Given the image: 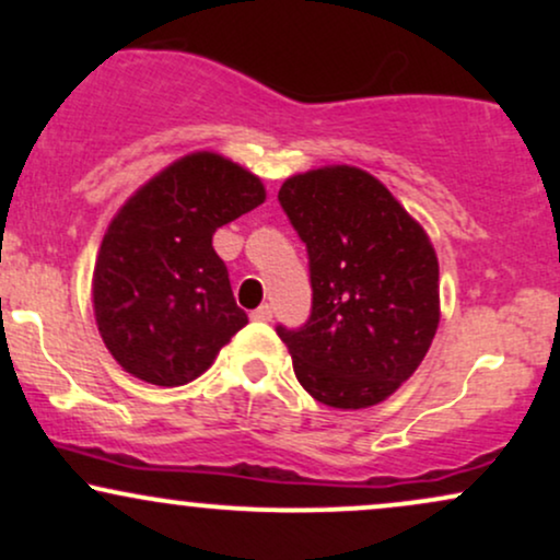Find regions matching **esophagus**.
<instances>
[{"mask_svg":"<svg viewBox=\"0 0 560 560\" xmlns=\"http://www.w3.org/2000/svg\"><path fill=\"white\" fill-rule=\"evenodd\" d=\"M253 318L255 320H271L273 318V307L266 302V305H260L258 311H253Z\"/></svg>","mask_w":560,"mask_h":560,"instance_id":"1","label":"esophagus"}]
</instances>
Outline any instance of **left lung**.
<instances>
[{
    "label": "left lung",
    "mask_w": 560,
    "mask_h": 560,
    "mask_svg": "<svg viewBox=\"0 0 560 560\" xmlns=\"http://www.w3.org/2000/svg\"><path fill=\"white\" fill-rule=\"evenodd\" d=\"M279 205L307 249L311 316L276 326L294 376L331 408H369L419 369L440 324V266L429 236L365 171L287 178Z\"/></svg>",
    "instance_id": "left-lung-1"
}]
</instances>
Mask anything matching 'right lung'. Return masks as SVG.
Segmentation results:
<instances>
[{
  "instance_id": "obj_1",
  "label": "right lung",
  "mask_w": 560,
  "mask_h": 560,
  "mask_svg": "<svg viewBox=\"0 0 560 560\" xmlns=\"http://www.w3.org/2000/svg\"><path fill=\"white\" fill-rule=\"evenodd\" d=\"M266 199L260 178L210 152L182 158L113 218L94 268V316L128 374L178 387L247 324L213 234Z\"/></svg>"
}]
</instances>
